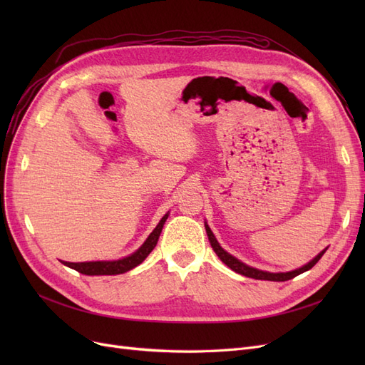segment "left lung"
Segmentation results:
<instances>
[{
  "instance_id": "obj_1",
  "label": "left lung",
  "mask_w": 365,
  "mask_h": 365,
  "mask_svg": "<svg viewBox=\"0 0 365 365\" xmlns=\"http://www.w3.org/2000/svg\"><path fill=\"white\" fill-rule=\"evenodd\" d=\"M205 231H207V236H208V240H210V245H212L213 251L217 254V257L222 260L228 268L233 269L235 272L237 274H242L245 275V277H251V279H256V280H269V282H286V280H291L294 277H297V275H300L306 271L311 269L314 264L323 257V254L326 252V250H323L319 254H317V256L311 260L307 262L306 264H303L302 268H297V269H292V271H288V272H268V271H262V269H257V268H252V267H248L247 263L240 262L239 259H236L235 256H231L230 252H227L222 247L219 245V242L216 240L213 231L210 230L208 224L205 222Z\"/></svg>"
}]
</instances>
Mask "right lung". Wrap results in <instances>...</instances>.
I'll list each match as a JSON object with an SVG mask.
<instances>
[{"instance_id":"1","label":"right lung","mask_w":365,"mask_h":365,"mask_svg":"<svg viewBox=\"0 0 365 365\" xmlns=\"http://www.w3.org/2000/svg\"><path fill=\"white\" fill-rule=\"evenodd\" d=\"M169 217V213H165L161 220L158 222V225L153 228L152 233L148 236V239L135 252L129 254V256L118 259V260H97V262H62L65 267H68L71 269L79 271L81 274L85 275H115V274H123L130 271L132 268L138 267V264L145 260L150 251L157 247L158 237L161 235V230L164 227L165 219Z\"/></svg>"}]
</instances>
